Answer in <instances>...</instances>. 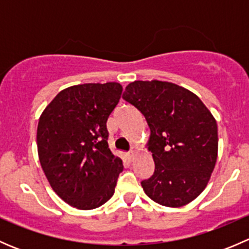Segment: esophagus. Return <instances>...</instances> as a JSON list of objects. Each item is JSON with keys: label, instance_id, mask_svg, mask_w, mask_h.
<instances>
[{"label": "esophagus", "instance_id": "obj_1", "mask_svg": "<svg viewBox=\"0 0 249 249\" xmlns=\"http://www.w3.org/2000/svg\"><path fill=\"white\" fill-rule=\"evenodd\" d=\"M126 158H127V160H129V161H132V160H134V158H135V152H134V150H131V152L127 153Z\"/></svg>", "mask_w": 249, "mask_h": 249}]
</instances>
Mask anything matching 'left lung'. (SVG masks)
Here are the masks:
<instances>
[{"label": "left lung", "mask_w": 249, "mask_h": 249, "mask_svg": "<svg viewBox=\"0 0 249 249\" xmlns=\"http://www.w3.org/2000/svg\"><path fill=\"white\" fill-rule=\"evenodd\" d=\"M123 99L144 115L150 129L147 145L155 170L141 182L145 194L167 207L196 199L217 161L218 127L212 113L194 92L161 80H135Z\"/></svg>", "instance_id": "1"}]
</instances>
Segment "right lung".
Here are the masks:
<instances>
[{
  "mask_svg": "<svg viewBox=\"0 0 249 249\" xmlns=\"http://www.w3.org/2000/svg\"><path fill=\"white\" fill-rule=\"evenodd\" d=\"M119 83L61 90L41 114L37 149L50 187L72 207L92 210L114 194L123 161L108 148L107 119L122 96Z\"/></svg>",
  "mask_w": 249,
  "mask_h": 249,
  "instance_id": "add662e5",
  "label": "right lung"
}]
</instances>
